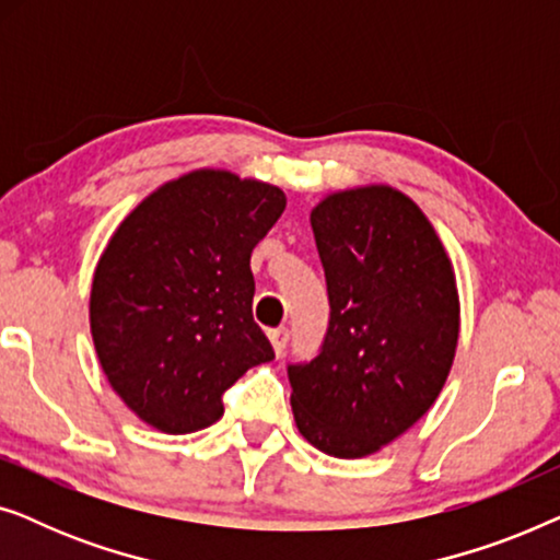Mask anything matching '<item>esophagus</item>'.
Returning a JSON list of instances; mask_svg holds the SVG:
<instances>
[{
    "label": "esophagus",
    "mask_w": 560,
    "mask_h": 560,
    "mask_svg": "<svg viewBox=\"0 0 560 560\" xmlns=\"http://www.w3.org/2000/svg\"><path fill=\"white\" fill-rule=\"evenodd\" d=\"M270 341H272V349L278 351V354H282V351H285V347H288V341H290V331H288L285 326L272 328V331H270Z\"/></svg>",
    "instance_id": "esophagus-1"
}]
</instances>
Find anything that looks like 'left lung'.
<instances>
[{
	"mask_svg": "<svg viewBox=\"0 0 560 560\" xmlns=\"http://www.w3.org/2000/svg\"><path fill=\"white\" fill-rule=\"evenodd\" d=\"M311 226L331 313L318 354L288 364L290 405L311 446L370 456L423 418L448 377L454 267L423 211L387 186L324 198Z\"/></svg>",
	"mask_w": 560,
	"mask_h": 560,
	"instance_id": "left-lung-1",
	"label": "left lung"
}]
</instances>
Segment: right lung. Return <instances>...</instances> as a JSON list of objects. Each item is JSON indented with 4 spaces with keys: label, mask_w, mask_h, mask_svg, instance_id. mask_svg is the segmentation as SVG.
I'll return each instance as SVG.
<instances>
[{
    "label": "right lung",
    "mask_w": 560,
    "mask_h": 560,
    "mask_svg": "<svg viewBox=\"0 0 560 560\" xmlns=\"http://www.w3.org/2000/svg\"><path fill=\"white\" fill-rule=\"evenodd\" d=\"M285 211L278 186L196 171L144 198L91 285V336L125 405L158 431L224 416V393L275 351L252 318V249Z\"/></svg>",
    "instance_id": "obj_1"
}]
</instances>
